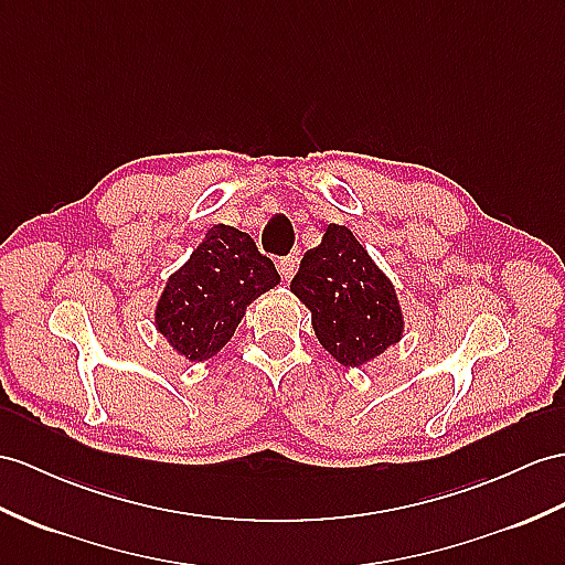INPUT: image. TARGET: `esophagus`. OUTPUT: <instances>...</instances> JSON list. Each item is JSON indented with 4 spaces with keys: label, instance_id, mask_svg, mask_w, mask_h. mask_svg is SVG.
Segmentation results:
<instances>
[{
    "label": "esophagus",
    "instance_id": "obj_1",
    "mask_svg": "<svg viewBox=\"0 0 565 565\" xmlns=\"http://www.w3.org/2000/svg\"><path fill=\"white\" fill-rule=\"evenodd\" d=\"M278 270H280V278H282L285 282H290V280H292V275H295V270H297L295 256H292V258H282L280 264H278Z\"/></svg>",
    "mask_w": 565,
    "mask_h": 565
}]
</instances>
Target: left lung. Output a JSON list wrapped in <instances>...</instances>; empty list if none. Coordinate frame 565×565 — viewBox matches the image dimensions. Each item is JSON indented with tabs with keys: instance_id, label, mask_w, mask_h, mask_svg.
Wrapping results in <instances>:
<instances>
[{
	"instance_id": "1",
	"label": "left lung",
	"mask_w": 565,
	"mask_h": 565,
	"mask_svg": "<svg viewBox=\"0 0 565 565\" xmlns=\"http://www.w3.org/2000/svg\"><path fill=\"white\" fill-rule=\"evenodd\" d=\"M313 333L342 366L360 369L401 342L405 316L391 278L348 227L328 225L290 285Z\"/></svg>"
}]
</instances>
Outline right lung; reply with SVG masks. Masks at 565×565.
Returning a JSON list of instances; mask_svg holds the SVG:
<instances>
[{"label":"right lung","instance_id":"1","mask_svg":"<svg viewBox=\"0 0 565 565\" xmlns=\"http://www.w3.org/2000/svg\"><path fill=\"white\" fill-rule=\"evenodd\" d=\"M278 282L273 260L246 232L215 225L168 278L156 307V328L186 362H205L235 335L246 307Z\"/></svg>","mask_w":565,"mask_h":565}]
</instances>
